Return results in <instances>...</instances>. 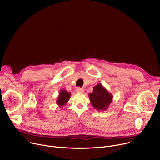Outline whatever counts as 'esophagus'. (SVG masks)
Listing matches in <instances>:
<instances>
[{
  "label": "esophagus",
  "instance_id": "34e87169",
  "mask_svg": "<svg viewBox=\"0 0 160 160\" xmlns=\"http://www.w3.org/2000/svg\"><path fill=\"white\" fill-rule=\"evenodd\" d=\"M83 91H84V89L81 88H77L76 89V92L78 93H83Z\"/></svg>",
  "mask_w": 160,
  "mask_h": 160
}]
</instances>
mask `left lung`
<instances>
[{
  "label": "left lung",
  "mask_w": 160,
  "mask_h": 160,
  "mask_svg": "<svg viewBox=\"0 0 160 160\" xmlns=\"http://www.w3.org/2000/svg\"><path fill=\"white\" fill-rule=\"evenodd\" d=\"M91 104L97 110H106L112 102V93L101 84L98 83L93 88V91L89 95Z\"/></svg>",
  "instance_id": "obj_1"
}]
</instances>
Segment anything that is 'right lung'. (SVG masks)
Instances as JSON below:
<instances>
[{
	"mask_svg": "<svg viewBox=\"0 0 160 160\" xmlns=\"http://www.w3.org/2000/svg\"><path fill=\"white\" fill-rule=\"evenodd\" d=\"M71 97V93H69L68 91H67L65 89H61L60 91V93L58 97V98L56 100V104L62 107L63 106L66 105L67 102L69 101V100Z\"/></svg>",
	"mask_w": 160,
	"mask_h": 160,
	"instance_id": "add662e5",
	"label": "right lung"
}]
</instances>
